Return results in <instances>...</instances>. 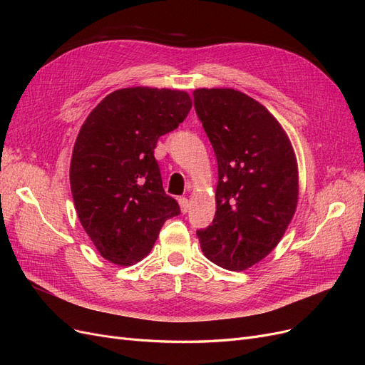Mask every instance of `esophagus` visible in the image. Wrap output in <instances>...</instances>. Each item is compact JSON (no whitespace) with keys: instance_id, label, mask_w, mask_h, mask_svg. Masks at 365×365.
<instances>
[{"instance_id":"obj_1","label":"esophagus","mask_w":365,"mask_h":365,"mask_svg":"<svg viewBox=\"0 0 365 365\" xmlns=\"http://www.w3.org/2000/svg\"><path fill=\"white\" fill-rule=\"evenodd\" d=\"M178 202H180V207H181V212H182V213L189 212V200H187V197L181 196L180 200H178Z\"/></svg>"}]
</instances>
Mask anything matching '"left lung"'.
<instances>
[{"mask_svg":"<svg viewBox=\"0 0 365 365\" xmlns=\"http://www.w3.org/2000/svg\"><path fill=\"white\" fill-rule=\"evenodd\" d=\"M196 114L217 160L216 215L197 230L204 256L245 271L277 247L298 202L291 140L267 108L233 88H197Z\"/></svg>","mask_w":365,"mask_h":365,"instance_id":"left-lung-1","label":"left lung"}]
</instances>
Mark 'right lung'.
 I'll return each mask as SVG.
<instances>
[{"instance_id": "add662e5", "label": "right lung", "mask_w": 365, "mask_h": 365, "mask_svg": "<svg viewBox=\"0 0 365 365\" xmlns=\"http://www.w3.org/2000/svg\"><path fill=\"white\" fill-rule=\"evenodd\" d=\"M192 108L185 91L132 86L108 94L76 138L70 184L77 216L101 256L129 267L150 252L180 205L164 193L153 149Z\"/></svg>"}]
</instances>
